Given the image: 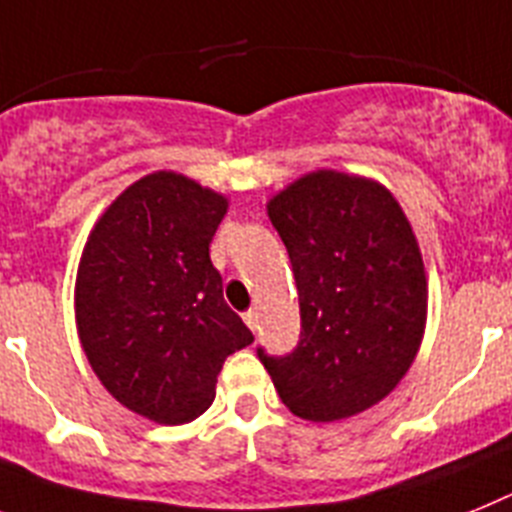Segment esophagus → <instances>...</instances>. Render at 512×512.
Instances as JSON below:
<instances>
[{"mask_svg":"<svg viewBox=\"0 0 512 512\" xmlns=\"http://www.w3.org/2000/svg\"><path fill=\"white\" fill-rule=\"evenodd\" d=\"M244 322H247L249 328L255 330L257 328V309H249V312H244Z\"/></svg>","mask_w":512,"mask_h":512,"instance_id":"1","label":"esophagus"}]
</instances>
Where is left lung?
I'll use <instances>...</instances> for the list:
<instances>
[{
	"label": "left lung",
	"mask_w": 512,
	"mask_h": 512,
	"mask_svg": "<svg viewBox=\"0 0 512 512\" xmlns=\"http://www.w3.org/2000/svg\"><path fill=\"white\" fill-rule=\"evenodd\" d=\"M268 216L289 252L302 333L257 356L291 414L336 422L375 406L422 343L427 278L416 236L385 187L338 171L302 176Z\"/></svg>",
	"instance_id": "obj_1"
}]
</instances>
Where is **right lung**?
<instances>
[{
  "label": "right lung",
  "instance_id": "add662e5",
  "mask_svg": "<svg viewBox=\"0 0 512 512\" xmlns=\"http://www.w3.org/2000/svg\"><path fill=\"white\" fill-rule=\"evenodd\" d=\"M226 205L187 176L156 171L111 203L80 260L75 312L90 367L158 424L203 414L226 356L255 341L210 263Z\"/></svg>",
  "mask_w": 512,
  "mask_h": 512
}]
</instances>
